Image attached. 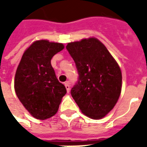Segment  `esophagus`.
<instances>
[{"mask_svg":"<svg viewBox=\"0 0 147 147\" xmlns=\"http://www.w3.org/2000/svg\"><path fill=\"white\" fill-rule=\"evenodd\" d=\"M64 86L66 87V90H67V92H69V90H70V83L69 82H66V83H64Z\"/></svg>","mask_w":147,"mask_h":147,"instance_id":"esophagus-1","label":"esophagus"}]
</instances>
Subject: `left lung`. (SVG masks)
Returning a JSON list of instances; mask_svg holds the SVG:
<instances>
[{"label":"left lung","mask_w":147,"mask_h":147,"mask_svg":"<svg viewBox=\"0 0 147 147\" xmlns=\"http://www.w3.org/2000/svg\"><path fill=\"white\" fill-rule=\"evenodd\" d=\"M66 49L79 74L71 94L83 113L102 119L113 109L120 95L122 75L119 65L95 38L70 42Z\"/></svg>","instance_id":"1"}]
</instances>
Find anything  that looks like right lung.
Here are the masks:
<instances>
[{
    "label": "right lung",
    "instance_id": "obj_1",
    "mask_svg": "<svg viewBox=\"0 0 147 147\" xmlns=\"http://www.w3.org/2000/svg\"><path fill=\"white\" fill-rule=\"evenodd\" d=\"M64 45L47 40L36 41L24 52L15 76L16 94L32 117L45 120L57 113L67 93L58 81L51 59Z\"/></svg>",
    "mask_w": 147,
    "mask_h": 147
}]
</instances>
